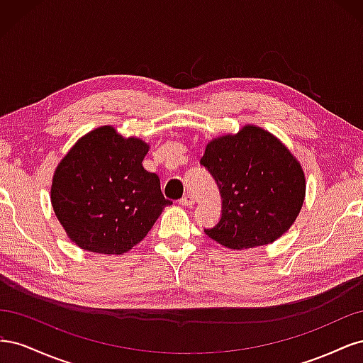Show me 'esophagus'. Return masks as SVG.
<instances>
[{
  "instance_id": "esophagus-1",
  "label": "esophagus",
  "mask_w": 363,
  "mask_h": 363,
  "mask_svg": "<svg viewBox=\"0 0 363 363\" xmlns=\"http://www.w3.org/2000/svg\"><path fill=\"white\" fill-rule=\"evenodd\" d=\"M195 201H194V199H192V195H184L183 199L180 200V204L182 206H192Z\"/></svg>"
}]
</instances>
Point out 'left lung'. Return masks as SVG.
<instances>
[{"label":"left lung","mask_w":363,"mask_h":363,"mask_svg":"<svg viewBox=\"0 0 363 363\" xmlns=\"http://www.w3.org/2000/svg\"><path fill=\"white\" fill-rule=\"evenodd\" d=\"M200 163L223 200L219 223L204 233L227 248L267 245L286 233L306 195L300 162L269 131L245 125L211 140Z\"/></svg>","instance_id":"8db88e82"}]
</instances>
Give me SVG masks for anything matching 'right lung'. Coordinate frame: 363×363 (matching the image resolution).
I'll list each match as a JSON object with an SVG mask.
<instances>
[{
  "label": "right lung",
  "instance_id": "add662e5",
  "mask_svg": "<svg viewBox=\"0 0 363 363\" xmlns=\"http://www.w3.org/2000/svg\"><path fill=\"white\" fill-rule=\"evenodd\" d=\"M148 145L104 125L75 142L56 168L51 204L80 248L123 255L147 236L164 206L155 172L142 167Z\"/></svg>",
  "mask_w": 363,
  "mask_h": 363
}]
</instances>
